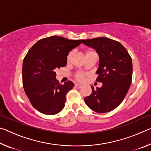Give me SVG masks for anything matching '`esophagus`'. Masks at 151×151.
<instances>
[{
    "mask_svg": "<svg viewBox=\"0 0 151 151\" xmlns=\"http://www.w3.org/2000/svg\"><path fill=\"white\" fill-rule=\"evenodd\" d=\"M75 86L76 88H81L82 87V85H80V84L76 83V84H75Z\"/></svg>",
    "mask_w": 151,
    "mask_h": 151,
    "instance_id": "1",
    "label": "esophagus"
}]
</instances>
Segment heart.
<instances>
[{
  "mask_svg": "<svg viewBox=\"0 0 151 151\" xmlns=\"http://www.w3.org/2000/svg\"><path fill=\"white\" fill-rule=\"evenodd\" d=\"M88 52H89V51H88ZM72 55H73V52H70L69 53H68V57H67V59L69 60L70 58H71V57H72ZM76 78L78 79V80H82V79H83L84 77H85V75H83V73H78V74H77V75H76Z\"/></svg>",
  "mask_w": 151,
  "mask_h": 151,
  "instance_id": "1",
  "label": "heart"
}]
</instances>
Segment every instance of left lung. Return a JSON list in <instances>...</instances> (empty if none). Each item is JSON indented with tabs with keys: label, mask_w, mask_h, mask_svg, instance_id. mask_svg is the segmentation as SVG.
<instances>
[{
	"label": "left lung",
	"mask_w": 151,
	"mask_h": 151,
	"mask_svg": "<svg viewBox=\"0 0 151 151\" xmlns=\"http://www.w3.org/2000/svg\"><path fill=\"white\" fill-rule=\"evenodd\" d=\"M99 56L96 81L102 83L100 88L85 98L89 108L99 113L108 112L116 109L123 101L131 86L132 76V58L121 43L106 37L82 40Z\"/></svg>",
	"instance_id": "8db88e82"
}]
</instances>
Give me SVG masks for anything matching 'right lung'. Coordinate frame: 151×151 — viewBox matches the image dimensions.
Returning <instances> with one entry per match:
<instances>
[{"label":"right lung","instance_id":"1","mask_svg":"<svg viewBox=\"0 0 151 151\" xmlns=\"http://www.w3.org/2000/svg\"><path fill=\"white\" fill-rule=\"evenodd\" d=\"M81 43L82 40L52 36L39 40L25 56L23 87L30 103L38 111L53 115L65 107L66 94L75 85L72 81L59 84L55 69L66 65L68 52Z\"/></svg>","mask_w":151,"mask_h":151}]
</instances>
